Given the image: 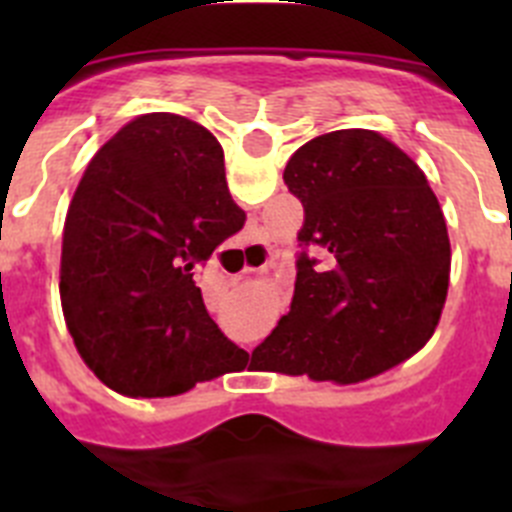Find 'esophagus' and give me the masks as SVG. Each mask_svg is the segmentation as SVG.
Wrapping results in <instances>:
<instances>
[{
    "mask_svg": "<svg viewBox=\"0 0 512 512\" xmlns=\"http://www.w3.org/2000/svg\"><path fill=\"white\" fill-rule=\"evenodd\" d=\"M246 253H248V261H246V266H243V271H251L253 264L259 266V269H264V266L269 264V259H271V251L264 246V243H259V241L251 243V246L246 248Z\"/></svg>",
    "mask_w": 512,
    "mask_h": 512,
    "instance_id": "1",
    "label": "esophagus"
}]
</instances>
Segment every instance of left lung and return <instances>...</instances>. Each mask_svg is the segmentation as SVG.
I'll use <instances>...</instances> for the list:
<instances>
[{
	"label": "left lung",
	"instance_id": "obj_1",
	"mask_svg": "<svg viewBox=\"0 0 512 512\" xmlns=\"http://www.w3.org/2000/svg\"><path fill=\"white\" fill-rule=\"evenodd\" d=\"M284 184L305 207L302 253L289 312L253 351L261 369L351 384L410 359L441 320L451 271L418 164L374 130H336L297 148Z\"/></svg>",
	"mask_w": 512,
	"mask_h": 512
}]
</instances>
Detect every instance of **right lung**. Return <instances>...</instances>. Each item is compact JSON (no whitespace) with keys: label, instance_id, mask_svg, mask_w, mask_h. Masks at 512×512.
Instances as JSON below:
<instances>
[{"label":"right lung","instance_id":"obj_1","mask_svg":"<svg viewBox=\"0 0 512 512\" xmlns=\"http://www.w3.org/2000/svg\"><path fill=\"white\" fill-rule=\"evenodd\" d=\"M246 223L215 135L140 115L89 161L61 248V307L76 351L110 390L171 397L233 372L243 348L210 318L194 269Z\"/></svg>","mask_w":512,"mask_h":512}]
</instances>
